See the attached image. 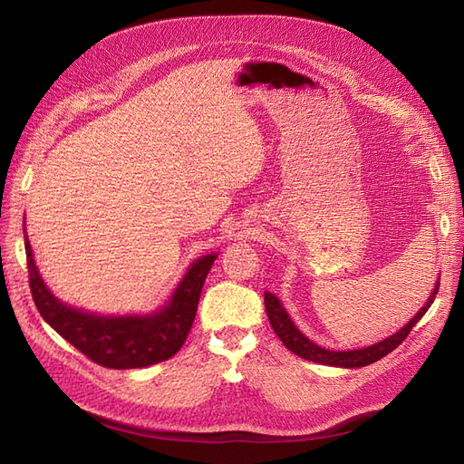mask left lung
<instances>
[{"mask_svg":"<svg viewBox=\"0 0 464 464\" xmlns=\"http://www.w3.org/2000/svg\"><path fill=\"white\" fill-rule=\"evenodd\" d=\"M438 288H440V278H438V283H435V288L430 294V298L424 304L422 310H420L409 323H406V325L401 331H397L395 334H391L389 339H385L382 343H375L373 346H366V348L344 350V353H336V350H325V348H321L319 344H315V343L307 339V336L302 334L298 331V327L294 325V321L288 317L283 304H280V300L271 292H265V310H266V315H269L273 331L276 333L278 339L283 341V344L290 350V353H294L304 360L325 363V366L363 368V366H370V363H373L377 360H382L389 353H392V350H395L406 339V336H409L412 327L416 325L420 319L424 317V314L428 312V307L433 304L435 294H438Z\"/></svg>","mask_w":464,"mask_h":464,"instance_id":"8db88e82","label":"left lung"}]
</instances>
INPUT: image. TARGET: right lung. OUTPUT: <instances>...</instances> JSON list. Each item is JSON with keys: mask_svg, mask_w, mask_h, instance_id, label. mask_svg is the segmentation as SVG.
Here are the masks:
<instances>
[{"mask_svg": "<svg viewBox=\"0 0 464 464\" xmlns=\"http://www.w3.org/2000/svg\"><path fill=\"white\" fill-rule=\"evenodd\" d=\"M33 300L48 325L98 366L111 370L147 368L172 358L193 325L201 288L217 254L195 261L160 312L152 315L104 317L62 304L44 285L24 236Z\"/></svg>", "mask_w": 464, "mask_h": 464, "instance_id": "right-lung-1", "label": "right lung"}]
</instances>
